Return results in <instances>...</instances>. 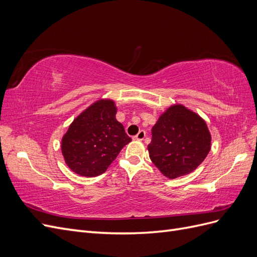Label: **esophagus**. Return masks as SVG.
I'll use <instances>...</instances> for the list:
<instances>
[{"label": "esophagus", "mask_w": 257, "mask_h": 257, "mask_svg": "<svg viewBox=\"0 0 257 257\" xmlns=\"http://www.w3.org/2000/svg\"><path fill=\"white\" fill-rule=\"evenodd\" d=\"M145 137H146V132L144 130H142L138 132V134L134 138L136 139V141H144Z\"/></svg>", "instance_id": "obj_1"}]
</instances>
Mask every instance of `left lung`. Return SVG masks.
Segmentation results:
<instances>
[{
	"instance_id": "8db88e82",
	"label": "left lung",
	"mask_w": 257,
	"mask_h": 257,
	"mask_svg": "<svg viewBox=\"0 0 257 257\" xmlns=\"http://www.w3.org/2000/svg\"><path fill=\"white\" fill-rule=\"evenodd\" d=\"M211 149V135L205 120L181 104L163 112L152 127L149 157L169 179L189 175Z\"/></svg>"
}]
</instances>
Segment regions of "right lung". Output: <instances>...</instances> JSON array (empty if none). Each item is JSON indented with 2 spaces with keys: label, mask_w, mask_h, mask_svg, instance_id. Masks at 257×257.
Wrapping results in <instances>:
<instances>
[{
  "label": "right lung",
  "mask_w": 257,
  "mask_h": 257,
  "mask_svg": "<svg viewBox=\"0 0 257 257\" xmlns=\"http://www.w3.org/2000/svg\"><path fill=\"white\" fill-rule=\"evenodd\" d=\"M112 99L100 98L77 115L62 137L61 151L69 169L82 177L104 174L131 143L122 124L115 119Z\"/></svg>",
  "instance_id": "1"
}]
</instances>
